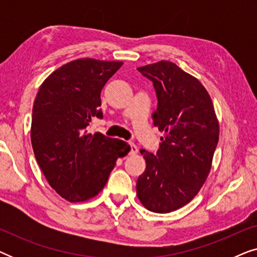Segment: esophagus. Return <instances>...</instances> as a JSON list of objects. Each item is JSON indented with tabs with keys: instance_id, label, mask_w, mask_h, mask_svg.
Returning <instances> with one entry per match:
<instances>
[{
	"instance_id": "1",
	"label": "esophagus",
	"mask_w": 257,
	"mask_h": 257,
	"mask_svg": "<svg viewBox=\"0 0 257 257\" xmlns=\"http://www.w3.org/2000/svg\"><path fill=\"white\" fill-rule=\"evenodd\" d=\"M138 151V146L135 145V144H130V156H136Z\"/></svg>"
}]
</instances>
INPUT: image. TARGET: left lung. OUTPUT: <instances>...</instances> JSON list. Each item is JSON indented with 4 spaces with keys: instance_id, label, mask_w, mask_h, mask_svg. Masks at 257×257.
Returning <instances> with one entry per match:
<instances>
[{
    "instance_id": "obj_1",
    "label": "left lung",
    "mask_w": 257,
    "mask_h": 257,
    "mask_svg": "<svg viewBox=\"0 0 257 257\" xmlns=\"http://www.w3.org/2000/svg\"><path fill=\"white\" fill-rule=\"evenodd\" d=\"M138 71L153 82L158 97L153 125L164 137L157 154L140 151L146 170L137 180V196L151 212L170 213L192 201L208 178L219 120L205 86L173 62Z\"/></svg>"
}]
</instances>
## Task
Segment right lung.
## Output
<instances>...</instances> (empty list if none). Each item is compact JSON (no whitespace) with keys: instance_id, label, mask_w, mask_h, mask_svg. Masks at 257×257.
<instances>
[{"instance_id":"1","label":"right lung","mask_w":257,"mask_h":257,"mask_svg":"<svg viewBox=\"0 0 257 257\" xmlns=\"http://www.w3.org/2000/svg\"><path fill=\"white\" fill-rule=\"evenodd\" d=\"M122 62L79 58L49 75L33 107L30 138L38 165L56 193L84 202L100 193L115 161L130 146L99 132H86L103 117L100 92Z\"/></svg>"}]
</instances>
